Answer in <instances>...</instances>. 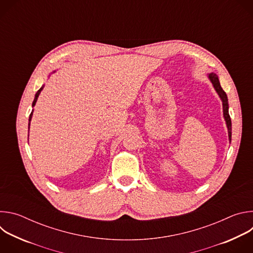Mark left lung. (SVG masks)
<instances>
[{"mask_svg":"<svg viewBox=\"0 0 253 253\" xmlns=\"http://www.w3.org/2000/svg\"><path fill=\"white\" fill-rule=\"evenodd\" d=\"M208 79L210 80V82L212 83L216 93L218 94L219 98L222 101V108H223V117L224 120L226 122V126H227V130H228V138L229 141L231 142V119L229 116V112H228V99H227V95L226 93L223 91V89L220 86V82L219 79L215 73H209L208 74Z\"/></svg>","mask_w":253,"mask_h":253,"instance_id":"1","label":"left lung"}]
</instances>
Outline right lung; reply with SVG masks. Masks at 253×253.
<instances>
[{
	"mask_svg": "<svg viewBox=\"0 0 253 253\" xmlns=\"http://www.w3.org/2000/svg\"><path fill=\"white\" fill-rule=\"evenodd\" d=\"M53 73H55V71L53 72ZM43 88H44V85L37 91V93H36V95H35V99H34V101H33V104H32V107H34L35 106V104H36V102H37V100H38V97H39V95H40V93H41V91L43 90ZM33 111L34 110H32V112H31V114H30V117H29V124H28V128L30 129V123H31V120H32V116H33Z\"/></svg>",
	"mask_w": 253,
	"mask_h": 253,
	"instance_id": "1",
	"label": "right lung"
}]
</instances>
